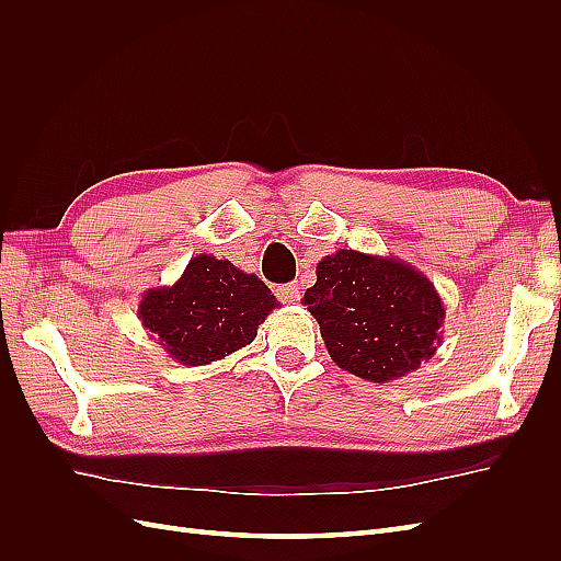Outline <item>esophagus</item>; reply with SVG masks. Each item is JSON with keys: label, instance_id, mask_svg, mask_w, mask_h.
<instances>
[{"label": "esophagus", "instance_id": "obj_1", "mask_svg": "<svg viewBox=\"0 0 561 561\" xmlns=\"http://www.w3.org/2000/svg\"><path fill=\"white\" fill-rule=\"evenodd\" d=\"M280 297H283V301H287V304L299 301V299H301V287H299V283H290V285L280 287Z\"/></svg>", "mask_w": 561, "mask_h": 561}]
</instances>
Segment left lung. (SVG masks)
<instances>
[{"label": "left lung", "mask_w": 561, "mask_h": 561, "mask_svg": "<svg viewBox=\"0 0 561 561\" xmlns=\"http://www.w3.org/2000/svg\"><path fill=\"white\" fill-rule=\"evenodd\" d=\"M316 276L304 304L330 358L351 375L393 381L428 363L443 344L445 304L412 264L336 250L318 262Z\"/></svg>", "instance_id": "1"}]
</instances>
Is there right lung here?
Here are the masks:
<instances>
[{"mask_svg": "<svg viewBox=\"0 0 561 561\" xmlns=\"http://www.w3.org/2000/svg\"><path fill=\"white\" fill-rule=\"evenodd\" d=\"M280 301L229 260L196 254L173 285L149 287L138 318L154 342L186 367L210 365L248 346Z\"/></svg>", "mask_w": 561, "mask_h": 561, "instance_id": "obj_1", "label": "right lung"}]
</instances>
